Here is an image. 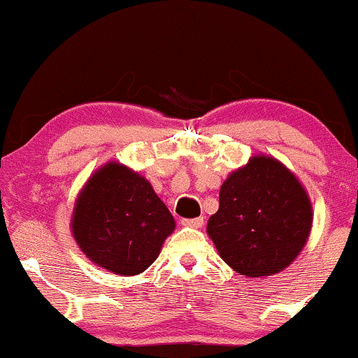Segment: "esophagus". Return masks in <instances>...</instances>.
<instances>
[{
  "mask_svg": "<svg viewBox=\"0 0 358 358\" xmlns=\"http://www.w3.org/2000/svg\"><path fill=\"white\" fill-rule=\"evenodd\" d=\"M182 223L185 224V227H190V228H200L203 224V217L185 218V220H182Z\"/></svg>",
  "mask_w": 358,
  "mask_h": 358,
  "instance_id": "1",
  "label": "esophagus"
}]
</instances>
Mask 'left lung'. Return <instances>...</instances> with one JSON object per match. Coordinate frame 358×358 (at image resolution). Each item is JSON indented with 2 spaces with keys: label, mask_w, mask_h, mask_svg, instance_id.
Returning a JSON list of instances; mask_svg holds the SVG:
<instances>
[{
  "label": "left lung",
  "mask_w": 358,
  "mask_h": 358,
  "mask_svg": "<svg viewBox=\"0 0 358 358\" xmlns=\"http://www.w3.org/2000/svg\"><path fill=\"white\" fill-rule=\"evenodd\" d=\"M311 223V202L296 176L272 156L259 155L223 182L207 233L233 271L264 277L295 261Z\"/></svg>",
  "instance_id": "8db88e82"
}]
</instances>
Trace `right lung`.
Segmentation results:
<instances>
[{
    "label": "right lung",
    "instance_id": "right-lung-1",
    "mask_svg": "<svg viewBox=\"0 0 358 358\" xmlns=\"http://www.w3.org/2000/svg\"><path fill=\"white\" fill-rule=\"evenodd\" d=\"M174 227L148 180L117 161L91 176L71 217V233L86 257L119 275L145 272Z\"/></svg>",
    "mask_w": 358,
    "mask_h": 358
}]
</instances>
